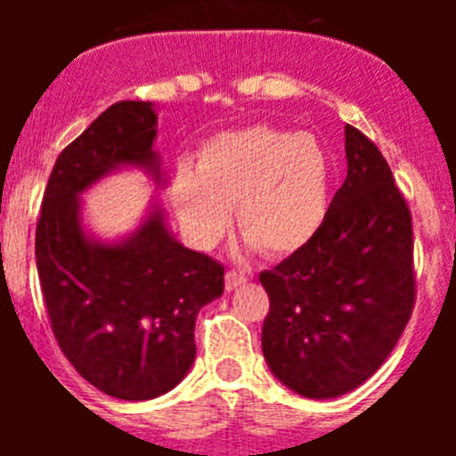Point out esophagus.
Listing matches in <instances>:
<instances>
[{
  "label": "esophagus",
  "mask_w": 456,
  "mask_h": 456,
  "mask_svg": "<svg viewBox=\"0 0 456 456\" xmlns=\"http://www.w3.org/2000/svg\"><path fill=\"white\" fill-rule=\"evenodd\" d=\"M244 283H247V276H244L241 272H235V269L225 272V289H228V292H231V289H237Z\"/></svg>",
  "instance_id": "esophagus-1"
}]
</instances>
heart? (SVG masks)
<instances>
[{"mask_svg":"<svg viewBox=\"0 0 456 456\" xmlns=\"http://www.w3.org/2000/svg\"><path fill=\"white\" fill-rule=\"evenodd\" d=\"M333 196V157L320 136L276 125L221 132L171 180V205L189 240L215 247L237 225L265 256L299 253L320 235Z\"/></svg>","mask_w":456,"mask_h":456,"instance_id":"heart-1","label":"heart"}]
</instances>
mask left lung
Listing matches in <instances>:
<instances>
[{
    "mask_svg": "<svg viewBox=\"0 0 456 456\" xmlns=\"http://www.w3.org/2000/svg\"><path fill=\"white\" fill-rule=\"evenodd\" d=\"M347 178L320 235L260 273L269 294L263 354L294 393L329 400L368 381L413 313V225L388 162L345 127Z\"/></svg>",
    "mask_w": 456,
    "mask_h": 456,
    "instance_id": "left-lung-1",
    "label": "left lung"
}]
</instances>
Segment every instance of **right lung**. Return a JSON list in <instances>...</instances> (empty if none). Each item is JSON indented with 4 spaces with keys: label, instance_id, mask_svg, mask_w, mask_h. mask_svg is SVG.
I'll return each instance as SVG.
<instances>
[{
    "label": "right lung",
    "instance_id": "1",
    "mask_svg": "<svg viewBox=\"0 0 456 456\" xmlns=\"http://www.w3.org/2000/svg\"><path fill=\"white\" fill-rule=\"evenodd\" d=\"M152 102L123 100L56 157L38 225L36 267L56 342L88 384L118 400H152L196 358L193 326L224 294V265L173 240L159 208L125 240L86 235L79 193L118 167L162 183Z\"/></svg>",
    "mask_w": 456,
    "mask_h": 456
}]
</instances>
